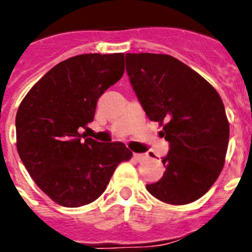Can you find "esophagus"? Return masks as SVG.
Instances as JSON below:
<instances>
[{"mask_svg":"<svg viewBox=\"0 0 252 252\" xmlns=\"http://www.w3.org/2000/svg\"><path fill=\"white\" fill-rule=\"evenodd\" d=\"M133 157H134V159H135L137 161H139V163H140V161H144L145 159L148 158L145 154H139V153H134Z\"/></svg>","mask_w":252,"mask_h":252,"instance_id":"esophagus-1","label":"esophagus"}]
</instances>
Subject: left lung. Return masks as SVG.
<instances>
[{
  "label": "left lung",
  "mask_w": 252,
  "mask_h": 252,
  "mask_svg": "<svg viewBox=\"0 0 252 252\" xmlns=\"http://www.w3.org/2000/svg\"><path fill=\"white\" fill-rule=\"evenodd\" d=\"M129 79L148 118L163 128L169 154L164 175L147 190L163 203L185 205L209 191L221 173L230 126L213 86L168 55L126 53Z\"/></svg>",
  "instance_id": "left-lung-1"
}]
</instances>
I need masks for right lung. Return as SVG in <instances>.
I'll return each mask as SVG.
<instances>
[{
	"label": "right lung",
	"mask_w": 252,
	"mask_h": 252,
	"mask_svg": "<svg viewBox=\"0 0 252 252\" xmlns=\"http://www.w3.org/2000/svg\"><path fill=\"white\" fill-rule=\"evenodd\" d=\"M124 55H79L58 63L21 102L16 139L37 187L58 205L79 208L104 192L115 168L133 153L123 144L84 138L99 97L123 77Z\"/></svg>",
	"instance_id": "1"
}]
</instances>
